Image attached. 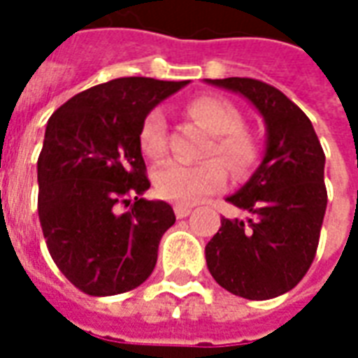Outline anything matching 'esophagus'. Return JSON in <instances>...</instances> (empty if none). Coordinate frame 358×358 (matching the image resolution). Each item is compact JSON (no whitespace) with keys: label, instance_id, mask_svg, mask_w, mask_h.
I'll return each instance as SVG.
<instances>
[{"label":"esophagus","instance_id":"1","mask_svg":"<svg viewBox=\"0 0 358 358\" xmlns=\"http://www.w3.org/2000/svg\"><path fill=\"white\" fill-rule=\"evenodd\" d=\"M192 213V207L189 205H174V215L176 218H184Z\"/></svg>","mask_w":358,"mask_h":358}]
</instances>
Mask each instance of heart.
Here are the masks:
<instances>
[{
	"mask_svg": "<svg viewBox=\"0 0 358 358\" xmlns=\"http://www.w3.org/2000/svg\"><path fill=\"white\" fill-rule=\"evenodd\" d=\"M186 115L205 132L210 141L205 149L209 159L199 164H163L153 176L155 192L163 199L178 203H195L222 189L226 184V164L234 174H245L255 166L259 159V143L251 130L243 124L241 113L232 103L201 95L186 105ZM140 148L149 159H161L166 153V120L161 109H153L143 118L140 128Z\"/></svg>",
	"mask_w": 358,
	"mask_h": 358,
	"instance_id": "1",
	"label": "heart"
}]
</instances>
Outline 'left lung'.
I'll use <instances>...</instances> for the list:
<instances>
[{
    "label": "left lung",
    "mask_w": 358,
    "mask_h": 358,
    "mask_svg": "<svg viewBox=\"0 0 358 358\" xmlns=\"http://www.w3.org/2000/svg\"><path fill=\"white\" fill-rule=\"evenodd\" d=\"M238 92L266 122L261 166L228 203L248 218H222L205 248L207 266L224 289L264 301L299 284L315 261L328 192L322 145L308 117L282 92L255 78L207 80Z\"/></svg>",
    "instance_id": "8db88e82"
}]
</instances>
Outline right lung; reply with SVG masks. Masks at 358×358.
Returning a JSON list of instances; mask_svg holds the SVG:
<instances>
[{"instance_id":"right-lung-1","label":"right lung","mask_w":358,"mask_h":358,"mask_svg":"<svg viewBox=\"0 0 358 358\" xmlns=\"http://www.w3.org/2000/svg\"><path fill=\"white\" fill-rule=\"evenodd\" d=\"M186 84L117 78L76 94L48 120L38 215L53 263L80 292H130L155 268L159 241L176 217L169 203L141 197L151 182L140 128ZM122 206L129 210L120 213Z\"/></svg>"}]
</instances>
